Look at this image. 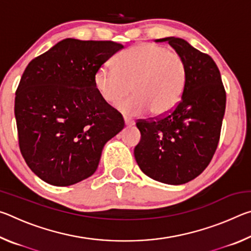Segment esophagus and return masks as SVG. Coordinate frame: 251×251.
I'll return each mask as SVG.
<instances>
[{
  "label": "esophagus",
  "instance_id": "obj_1",
  "mask_svg": "<svg viewBox=\"0 0 251 251\" xmlns=\"http://www.w3.org/2000/svg\"><path fill=\"white\" fill-rule=\"evenodd\" d=\"M124 122H125L126 126H131L135 124V122L131 120V118H128V117H124Z\"/></svg>",
  "mask_w": 251,
  "mask_h": 251
}]
</instances>
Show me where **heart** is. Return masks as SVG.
<instances>
[{"instance_id": "b5f03b06", "label": "heart", "mask_w": 251, "mask_h": 251, "mask_svg": "<svg viewBox=\"0 0 251 251\" xmlns=\"http://www.w3.org/2000/svg\"><path fill=\"white\" fill-rule=\"evenodd\" d=\"M187 65L179 53L166 46L143 43L114 58V69L100 67L94 84L101 100L115 104L130 90L135 94L118 103L128 116L151 112L155 116L172 113L180 103L187 85Z\"/></svg>"}]
</instances>
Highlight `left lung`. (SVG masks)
Masks as SVG:
<instances>
[{
	"mask_svg": "<svg viewBox=\"0 0 251 251\" xmlns=\"http://www.w3.org/2000/svg\"><path fill=\"white\" fill-rule=\"evenodd\" d=\"M184 57L187 85L172 113L137 120L141 142L134 150L139 168L148 177L181 185L201 175L217 150L226 108V91L209 55L178 37H165Z\"/></svg>",
	"mask_w": 251,
	"mask_h": 251,
	"instance_id": "obj_1",
	"label": "left lung"
}]
</instances>
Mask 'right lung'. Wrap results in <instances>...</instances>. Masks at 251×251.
Masks as SVG:
<instances>
[{
  "instance_id": "add662e5",
  "label": "right lung",
  "mask_w": 251,
  "mask_h": 251,
  "mask_svg": "<svg viewBox=\"0 0 251 251\" xmlns=\"http://www.w3.org/2000/svg\"><path fill=\"white\" fill-rule=\"evenodd\" d=\"M124 48L66 39L33 58L15 92L19 146L42 180L70 186L92 176L105 143L124 128L122 114L97 92V70Z\"/></svg>"
}]
</instances>
